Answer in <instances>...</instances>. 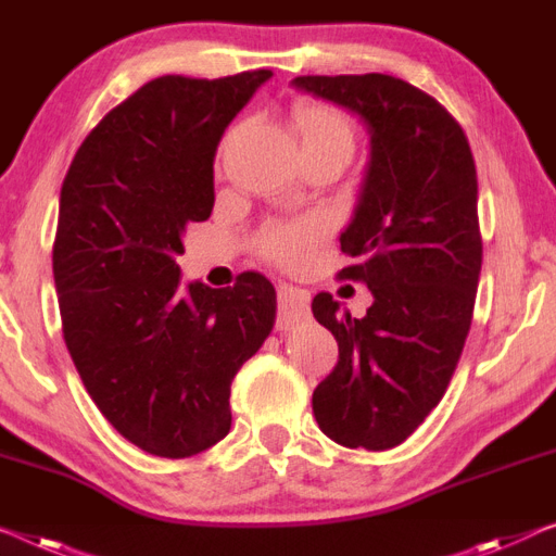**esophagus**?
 <instances>
[{
    "label": "esophagus",
    "instance_id": "obj_1",
    "mask_svg": "<svg viewBox=\"0 0 556 556\" xmlns=\"http://www.w3.org/2000/svg\"><path fill=\"white\" fill-rule=\"evenodd\" d=\"M309 319V296L304 289L279 287L277 294V329L289 331Z\"/></svg>",
    "mask_w": 556,
    "mask_h": 556
}]
</instances>
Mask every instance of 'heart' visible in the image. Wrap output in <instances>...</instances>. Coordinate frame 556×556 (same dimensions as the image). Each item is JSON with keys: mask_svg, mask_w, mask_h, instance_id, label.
<instances>
[{"mask_svg": "<svg viewBox=\"0 0 556 556\" xmlns=\"http://www.w3.org/2000/svg\"><path fill=\"white\" fill-rule=\"evenodd\" d=\"M292 124L302 149L339 147L346 154L354 149V129L344 112L327 104H300L292 112ZM327 222L319 217L292 222V225H275L264 231L262 252L281 267H300L312 252V247L325 237Z\"/></svg>", "mask_w": 556, "mask_h": 556, "instance_id": "1", "label": "heart"}]
</instances>
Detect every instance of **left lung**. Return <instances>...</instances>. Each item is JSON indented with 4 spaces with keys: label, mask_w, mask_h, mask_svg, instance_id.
I'll use <instances>...</instances> for the list:
<instances>
[{
    "label": "left lung",
    "mask_w": 556,
    "mask_h": 556,
    "mask_svg": "<svg viewBox=\"0 0 556 556\" xmlns=\"http://www.w3.org/2000/svg\"><path fill=\"white\" fill-rule=\"evenodd\" d=\"M306 94L364 122L369 162L339 244L375 302L362 319L331 294L312 312L334 334L339 362L312 394L317 425L350 450L402 444L457 369L482 271L475 156L434 97L389 74L296 77Z\"/></svg>",
    "instance_id": "8db88e82"
}]
</instances>
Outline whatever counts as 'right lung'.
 Instances as JSON below:
<instances>
[{
    "label": "right lung",
    "instance_id": "right-lung-1",
    "mask_svg": "<svg viewBox=\"0 0 556 556\" xmlns=\"http://www.w3.org/2000/svg\"><path fill=\"white\" fill-rule=\"evenodd\" d=\"M269 77L147 81L89 131L64 177L52 269L66 350L99 412L154 457L227 437L231 379L275 327L267 277L181 287L177 264L187 225L212 214L219 139Z\"/></svg>",
    "mask_w": 556,
    "mask_h": 556
}]
</instances>
